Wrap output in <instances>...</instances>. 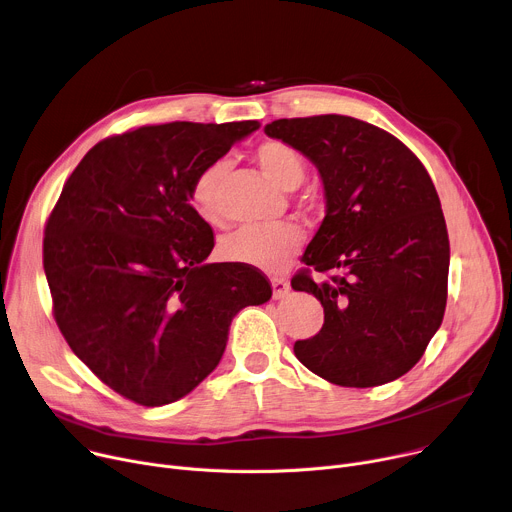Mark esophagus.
Segmentation results:
<instances>
[{"label": "esophagus", "mask_w": 512, "mask_h": 512, "mask_svg": "<svg viewBox=\"0 0 512 512\" xmlns=\"http://www.w3.org/2000/svg\"><path fill=\"white\" fill-rule=\"evenodd\" d=\"M271 287H273V298L283 300L289 294V281L283 277H271Z\"/></svg>", "instance_id": "1"}]
</instances>
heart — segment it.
<instances>
[{
	"label": "heart",
	"mask_w": 512,
	"mask_h": 512,
	"mask_svg": "<svg viewBox=\"0 0 512 512\" xmlns=\"http://www.w3.org/2000/svg\"><path fill=\"white\" fill-rule=\"evenodd\" d=\"M255 162L261 172L279 188L296 190L306 178L304 156L279 139H267L257 145ZM225 164L214 162L196 174L188 200L192 210L208 225L221 223V184ZM304 241V233L294 223H279L271 227L241 229L221 243V255L227 261L249 265L261 271L277 273L291 265Z\"/></svg>",
	"instance_id": "obj_1"
}]
</instances>
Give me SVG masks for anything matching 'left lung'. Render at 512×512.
<instances>
[{
    "mask_svg": "<svg viewBox=\"0 0 512 512\" xmlns=\"http://www.w3.org/2000/svg\"><path fill=\"white\" fill-rule=\"evenodd\" d=\"M269 137L310 158L326 216L291 287L324 306L322 330L294 344L298 360L340 387L403 377L440 328L450 239L440 196L403 141L346 115L277 119ZM333 271L324 282L311 269Z\"/></svg>",
    "mask_w": 512,
    "mask_h": 512,
    "instance_id": "left-lung-1",
    "label": "left lung"
}]
</instances>
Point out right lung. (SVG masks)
<instances>
[{"instance_id": "obj_1", "label": "right lung", "mask_w": 512, "mask_h": 512, "mask_svg": "<svg viewBox=\"0 0 512 512\" xmlns=\"http://www.w3.org/2000/svg\"><path fill=\"white\" fill-rule=\"evenodd\" d=\"M257 121L143 125L87 152L44 229L54 320L87 367L121 397L160 407L188 395L221 360L245 306L271 298L241 263H206L208 223L192 180Z\"/></svg>"}]
</instances>
